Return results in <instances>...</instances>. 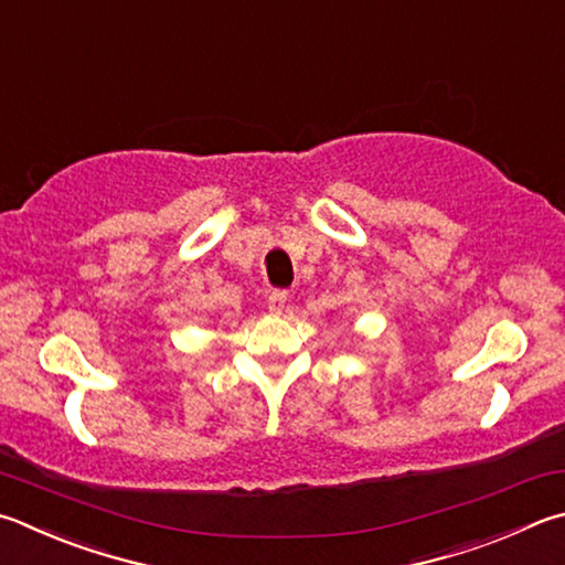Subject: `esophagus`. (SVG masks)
Here are the masks:
<instances>
[{
	"mask_svg": "<svg viewBox=\"0 0 565 565\" xmlns=\"http://www.w3.org/2000/svg\"><path fill=\"white\" fill-rule=\"evenodd\" d=\"M286 299H289V294L281 289H274V291H269V296H266V306H269L271 313H281L286 306Z\"/></svg>",
	"mask_w": 565,
	"mask_h": 565,
	"instance_id": "34e87169",
	"label": "esophagus"
}]
</instances>
